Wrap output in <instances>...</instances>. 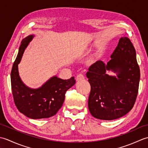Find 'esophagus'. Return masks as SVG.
<instances>
[{"mask_svg": "<svg viewBox=\"0 0 148 148\" xmlns=\"http://www.w3.org/2000/svg\"><path fill=\"white\" fill-rule=\"evenodd\" d=\"M84 75L83 74H78L76 76V81H81V80L84 79Z\"/></svg>", "mask_w": 148, "mask_h": 148, "instance_id": "obj_1", "label": "esophagus"}]
</instances>
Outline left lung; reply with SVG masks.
I'll list each match as a JSON object with an SVG mask.
<instances>
[{"label":"left lung","instance_id":"8db88e82","mask_svg":"<svg viewBox=\"0 0 148 148\" xmlns=\"http://www.w3.org/2000/svg\"><path fill=\"white\" fill-rule=\"evenodd\" d=\"M111 58L107 64L94 63L86 73L91 86L89 111L102 120L118 119L132 109L140 81L136 49L128 37L119 39ZM111 71L115 76L109 74Z\"/></svg>","mask_w":148,"mask_h":148}]
</instances>
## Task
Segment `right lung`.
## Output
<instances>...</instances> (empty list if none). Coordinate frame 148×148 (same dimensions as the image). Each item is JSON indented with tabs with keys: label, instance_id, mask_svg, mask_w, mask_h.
Listing matches in <instances>:
<instances>
[{
	"label": "right lung",
	"instance_id": "add662e5",
	"mask_svg": "<svg viewBox=\"0 0 148 148\" xmlns=\"http://www.w3.org/2000/svg\"><path fill=\"white\" fill-rule=\"evenodd\" d=\"M34 37L33 34L29 35L21 42L11 73L12 92L16 106L25 116L31 119L48 118L62 108L65 92L74 85L76 80L74 77L66 80L53 76L37 88H30L23 82L19 74L18 65Z\"/></svg>",
	"mask_w": 148,
	"mask_h": 148
}]
</instances>
